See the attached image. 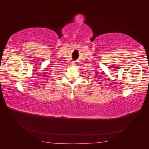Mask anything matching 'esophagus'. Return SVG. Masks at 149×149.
I'll return each instance as SVG.
<instances>
[{
  "label": "esophagus",
  "instance_id": "obj_1",
  "mask_svg": "<svg viewBox=\"0 0 149 149\" xmlns=\"http://www.w3.org/2000/svg\"><path fill=\"white\" fill-rule=\"evenodd\" d=\"M76 65V63L74 62V61H73V62H72V65L73 66H74Z\"/></svg>",
  "mask_w": 149,
  "mask_h": 149
}]
</instances>
